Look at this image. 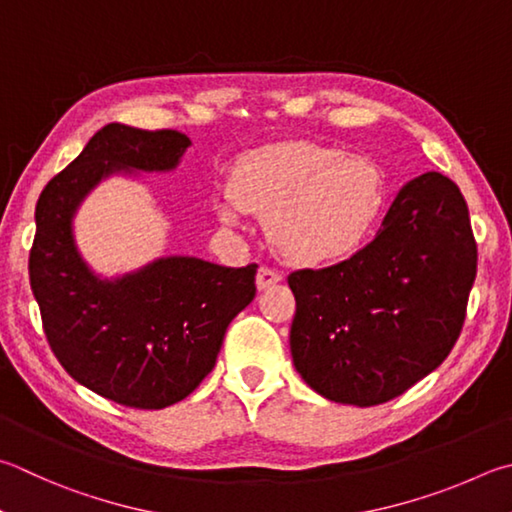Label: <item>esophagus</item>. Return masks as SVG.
I'll return each instance as SVG.
<instances>
[{"mask_svg": "<svg viewBox=\"0 0 512 512\" xmlns=\"http://www.w3.org/2000/svg\"><path fill=\"white\" fill-rule=\"evenodd\" d=\"M257 288L259 291H266V288H271V286H275L277 282H282V275L277 273V271H273V268H268V266H262L257 271Z\"/></svg>", "mask_w": 512, "mask_h": 512, "instance_id": "1", "label": "esophagus"}]
</instances>
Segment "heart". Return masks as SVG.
<instances>
[{"label":"heart","instance_id":"obj_1","mask_svg":"<svg viewBox=\"0 0 512 512\" xmlns=\"http://www.w3.org/2000/svg\"><path fill=\"white\" fill-rule=\"evenodd\" d=\"M385 194L383 167L365 154L271 145L237 163L217 212L226 224L255 212L266 219L277 255L295 266H320L353 253L371 235Z\"/></svg>","mask_w":512,"mask_h":512}]
</instances>
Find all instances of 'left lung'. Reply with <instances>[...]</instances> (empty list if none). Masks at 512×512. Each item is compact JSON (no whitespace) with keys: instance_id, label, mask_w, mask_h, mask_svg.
<instances>
[{"instance_id":"1","label":"left lung","mask_w":512,"mask_h":512,"mask_svg":"<svg viewBox=\"0 0 512 512\" xmlns=\"http://www.w3.org/2000/svg\"><path fill=\"white\" fill-rule=\"evenodd\" d=\"M475 275L477 244L457 183L439 172L407 181L365 248L288 275L297 374L342 405L401 396L448 358Z\"/></svg>"}]
</instances>
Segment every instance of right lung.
<instances>
[{
    "label": "right lung",
    "mask_w": 512,
    "mask_h": 512,
    "mask_svg": "<svg viewBox=\"0 0 512 512\" xmlns=\"http://www.w3.org/2000/svg\"><path fill=\"white\" fill-rule=\"evenodd\" d=\"M190 145L174 129L105 125L35 206L29 275L46 340L73 380L136 410L179 403L210 374L228 324L253 302L257 264L167 255L105 277L82 257L73 219L102 181L172 172Z\"/></svg>",
    "instance_id": "obj_1"
}]
</instances>
